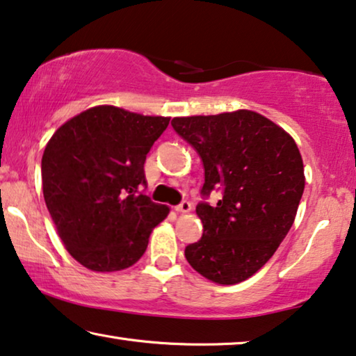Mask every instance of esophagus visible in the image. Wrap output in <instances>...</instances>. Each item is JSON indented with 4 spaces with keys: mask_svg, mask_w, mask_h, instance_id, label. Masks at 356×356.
I'll return each mask as SVG.
<instances>
[{
    "mask_svg": "<svg viewBox=\"0 0 356 356\" xmlns=\"http://www.w3.org/2000/svg\"><path fill=\"white\" fill-rule=\"evenodd\" d=\"M191 209H193V205H191V202H188V200H183L181 204L175 207V210H177V212H181V213L191 212Z\"/></svg>",
    "mask_w": 356,
    "mask_h": 356,
    "instance_id": "34e87169",
    "label": "esophagus"
}]
</instances>
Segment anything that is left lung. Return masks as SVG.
Returning <instances> with one entry per match:
<instances>
[{"mask_svg": "<svg viewBox=\"0 0 356 356\" xmlns=\"http://www.w3.org/2000/svg\"><path fill=\"white\" fill-rule=\"evenodd\" d=\"M173 130L199 154L215 205L197 204L204 234L184 249L189 265L216 284H238L271 259L289 233L305 177L291 135L252 111L177 117Z\"/></svg>", "mask_w": 356, "mask_h": 356, "instance_id": "left-lung-1", "label": "left lung"}]
</instances>
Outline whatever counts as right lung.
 I'll use <instances>...</instances> for the list:
<instances>
[{"label":"right lung","instance_id":"add662e5","mask_svg":"<svg viewBox=\"0 0 356 356\" xmlns=\"http://www.w3.org/2000/svg\"><path fill=\"white\" fill-rule=\"evenodd\" d=\"M168 122L97 106L65 122L46 144V207L69 254L88 270L136 264L152 229L168 215L167 205L141 191L146 156Z\"/></svg>","mask_w":356,"mask_h":356}]
</instances>
